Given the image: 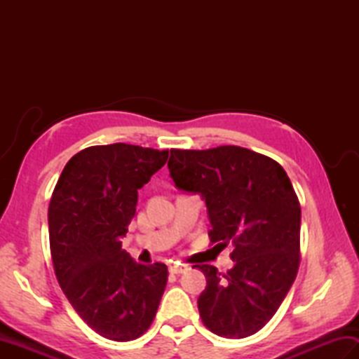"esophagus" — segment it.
I'll use <instances>...</instances> for the list:
<instances>
[{"label":"esophagus","instance_id":"obj_1","mask_svg":"<svg viewBox=\"0 0 359 359\" xmlns=\"http://www.w3.org/2000/svg\"><path fill=\"white\" fill-rule=\"evenodd\" d=\"M168 270H170L171 274H182V273H185L188 269H187V265H184V264L171 262L170 265H168Z\"/></svg>","mask_w":359,"mask_h":359}]
</instances>
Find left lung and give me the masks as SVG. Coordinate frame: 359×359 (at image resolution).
Listing matches in <instances>:
<instances>
[{"instance_id":"obj_1","label":"left lung","mask_w":359,"mask_h":359,"mask_svg":"<svg viewBox=\"0 0 359 359\" xmlns=\"http://www.w3.org/2000/svg\"><path fill=\"white\" fill-rule=\"evenodd\" d=\"M170 175L207 203L217 245L233 243L231 270L197 265L207 287L197 299L202 323L224 338H247L270 321L299 269L301 205L287 172L247 148L171 149Z\"/></svg>"}]
</instances>
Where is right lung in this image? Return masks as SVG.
I'll return each mask as SVG.
<instances>
[{"label": "right lung", "instance_id": "obj_1", "mask_svg": "<svg viewBox=\"0 0 359 359\" xmlns=\"http://www.w3.org/2000/svg\"><path fill=\"white\" fill-rule=\"evenodd\" d=\"M168 151L112 143L77 152L53 189L48 220L53 270L71 306L102 337L125 342L149 329L168 280L165 264L143 265L121 238L139 189Z\"/></svg>", "mask_w": 359, "mask_h": 359}]
</instances>
